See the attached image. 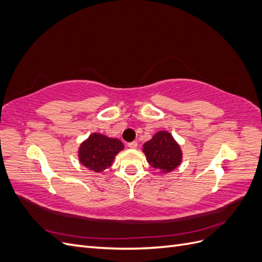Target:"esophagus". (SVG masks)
Segmentation results:
<instances>
[{"instance_id": "34e87169", "label": "esophagus", "mask_w": 262, "mask_h": 262, "mask_svg": "<svg viewBox=\"0 0 262 262\" xmlns=\"http://www.w3.org/2000/svg\"><path fill=\"white\" fill-rule=\"evenodd\" d=\"M128 147H130V148H137L138 147V142H136V141L130 142V143H128Z\"/></svg>"}]
</instances>
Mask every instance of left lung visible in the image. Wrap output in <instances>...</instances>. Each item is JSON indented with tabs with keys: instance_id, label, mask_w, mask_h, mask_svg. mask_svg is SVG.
<instances>
[{
	"instance_id": "left-lung-1",
	"label": "left lung",
	"mask_w": 262,
	"mask_h": 262,
	"mask_svg": "<svg viewBox=\"0 0 262 262\" xmlns=\"http://www.w3.org/2000/svg\"><path fill=\"white\" fill-rule=\"evenodd\" d=\"M148 164L164 172L175 169L181 162V149L167 131L157 132L143 145Z\"/></svg>"
}]
</instances>
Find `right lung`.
<instances>
[{
  "instance_id": "obj_1",
  "label": "right lung",
  "mask_w": 262,
  "mask_h": 262,
  "mask_svg": "<svg viewBox=\"0 0 262 262\" xmlns=\"http://www.w3.org/2000/svg\"><path fill=\"white\" fill-rule=\"evenodd\" d=\"M122 149L123 144L120 140L93 133L81 144L78 157L85 167L95 172H100L112 166L115 156Z\"/></svg>"
}]
</instances>
